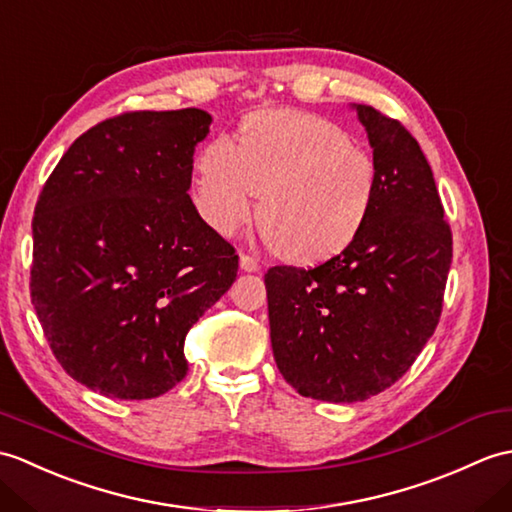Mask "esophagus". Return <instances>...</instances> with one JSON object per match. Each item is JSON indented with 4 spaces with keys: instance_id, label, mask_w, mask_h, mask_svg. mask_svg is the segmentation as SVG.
Returning <instances> with one entry per match:
<instances>
[{
    "instance_id": "1",
    "label": "esophagus",
    "mask_w": 512,
    "mask_h": 512,
    "mask_svg": "<svg viewBox=\"0 0 512 512\" xmlns=\"http://www.w3.org/2000/svg\"><path fill=\"white\" fill-rule=\"evenodd\" d=\"M240 266L246 272H257L261 268L259 261L253 255H248V253H240Z\"/></svg>"
}]
</instances>
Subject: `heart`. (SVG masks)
<instances>
[{"label":"heart","instance_id":"1","mask_svg":"<svg viewBox=\"0 0 512 512\" xmlns=\"http://www.w3.org/2000/svg\"><path fill=\"white\" fill-rule=\"evenodd\" d=\"M277 253L318 261L360 233L377 192V163L323 117L268 111L248 117L242 141L216 137L198 157V209L231 235L253 216Z\"/></svg>","mask_w":512,"mask_h":512}]
</instances>
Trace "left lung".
I'll return each instance as SVG.
<instances>
[{
    "mask_svg": "<svg viewBox=\"0 0 512 512\" xmlns=\"http://www.w3.org/2000/svg\"><path fill=\"white\" fill-rule=\"evenodd\" d=\"M377 163L371 213L342 253L266 272L270 342L296 392L331 403L390 388L443 312L451 229L423 150L406 126L355 106Z\"/></svg>",
    "mask_w": 512,
    "mask_h": 512,
    "instance_id": "left-lung-1",
    "label": "left lung"
}]
</instances>
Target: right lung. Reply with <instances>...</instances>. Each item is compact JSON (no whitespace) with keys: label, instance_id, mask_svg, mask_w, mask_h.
Returning <instances> with one entry per match:
<instances>
[{"label":"right lung","instance_id":"add662e5","mask_svg":"<svg viewBox=\"0 0 512 512\" xmlns=\"http://www.w3.org/2000/svg\"><path fill=\"white\" fill-rule=\"evenodd\" d=\"M200 109L128 111L82 133L32 218L30 296L54 358L111 399H152L187 373L185 336L237 277L198 216Z\"/></svg>","mask_w":512,"mask_h":512}]
</instances>
